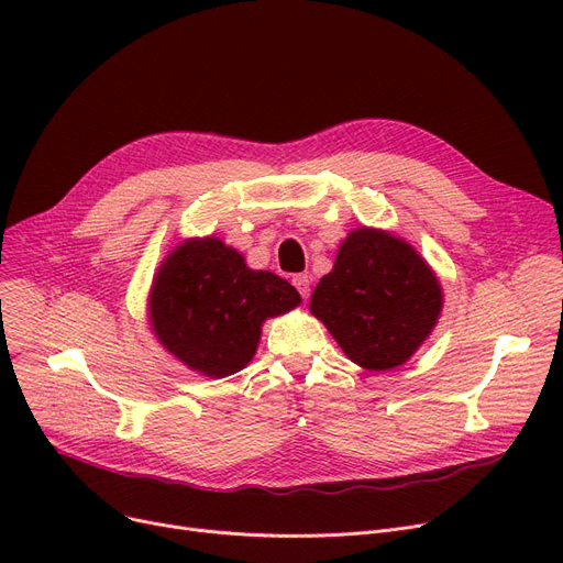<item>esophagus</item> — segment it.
<instances>
[{
    "instance_id": "esophagus-1",
    "label": "esophagus",
    "mask_w": 563,
    "mask_h": 563,
    "mask_svg": "<svg viewBox=\"0 0 563 563\" xmlns=\"http://www.w3.org/2000/svg\"><path fill=\"white\" fill-rule=\"evenodd\" d=\"M294 287L299 289V294L303 299H308L310 297V276H306V274H301V276H294Z\"/></svg>"
}]
</instances>
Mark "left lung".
I'll return each mask as SVG.
<instances>
[{
    "label": "left lung",
    "instance_id": "obj_1",
    "mask_svg": "<svg viewBox=\"0 0 563 563\" xmlns=\"http://www.w3.org/2000/svg\"><path fill=\"white\" fill-rule=\"evenodd\" d=\"M346 358L369 372L404 365L435 329L442 287L429 262L401 236L356 228L310 299Z\"/></svg>",
    "mask_w": 563,
    "mask_h": 563
}]
</instances>
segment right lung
<instances>
[{"label":"right lung","instance_id":"right-lung-1","mask_svg":"<svg viewBox=\"0 0 563 563\" xmlns=\"http://www.w3.org/2000/svg\"><path fill=\"white\" fill-rule=\"evenodd\" d=\"M301 303L272 272H255L219 236H189L162 260L147 294V321L175 361L210 378L244 369L262 323Z\"/></svg>","mask_w":563,"mask_h":563}]
</instances>
